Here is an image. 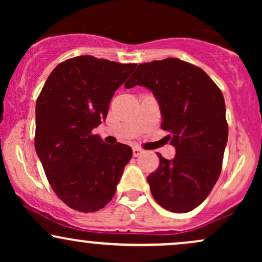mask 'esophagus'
<instances>
[{
    "mask_svg": "<svg viewBox=\"0 0 262 262\" xmlns=\"http://www.w3.org/2000/svg\"><path fill=\"white\" fill-rule=\"evenodd\" d=\"M141 154H143V150H141L140 148H137V146H135V148H133V155L134 156H139Z\"/></svg>",
    "mask_w": 262,
    "mask_h": 262,
    "instance_id": "esophagus-1",
    "label": "esophagus"
}]
</instances>
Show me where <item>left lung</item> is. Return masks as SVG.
<instances>
[{
  "instance_id": "1",
  "label": "left lung",
  "mask_w": 262,
  "mask_h": 262,
  "mask_svg": "<svg viewBox=\"0 0 262 262\" xmlns=\"http://www.w3.org/2000/svg\"><path fill=\"white\" fill-rule=\"evenodd\" d=\"M152 92L175 146L172 160L158 154L160 165L148 176L152 197L175 213L194 209L208 197L222 170L228 124L223 93L202 69L176 58L140 64L125 89Z\"/></svg>"
}]
</instances>
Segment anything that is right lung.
<instances>
[{"mask_svg": "<svg viewBox=\"0 0 262 262\" xmlns=\"http://www.w3.org/2000/svg\"><path fill=\"white\" fill-rule=\"evenodd\" d=\"M135 66L76 56L54 69L39 95L35 151L56 196L75 210L103 208L133 155L130 146L107 145L92 129L106 119L114 91Z\"/></svg>", "mask_w": 262, "mask_h": 262, "instance_id": "obj_1", "label": "right lung"}]
</instances>
